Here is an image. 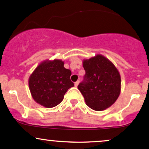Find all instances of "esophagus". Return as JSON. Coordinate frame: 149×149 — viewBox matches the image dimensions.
I'll return each instance as SVG.
<instances>
[{"label":"esophagus","instance_id":"esophagus-1","mask_svg":"<svg viewBox=\"0 0 149 149\" xmlns=\"http://www.w3.org/2000/svg\"><path fill=\"white\" fill-rule=\"evenodd\" d=\"M79 81H76V82H75L74 85H75V86L77 87V86H78V85H79Z\"/></svg>","mask_w":149,"mask_h":149}]
</instances>
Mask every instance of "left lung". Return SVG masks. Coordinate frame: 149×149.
I'll return each instance as SVG.
<instances>
[{
    "instance_id": "obj_1",
    "label": "left lung",
    "mask_w": 149,
    "mask_h": 149,
    "mask_svg": "<svg viewBox=\"0 0 149 149\" xmlns=\"http://www.w3.org/2000/svg\"><path fill=\"white\" fill-rule=\"evenodd\" d=\"M83 66L86 74L78 88L86 105L97 111L109 108L120 93L121 80L116 67L101 54L84 59Z\"/></svg>"
}]
</instances>
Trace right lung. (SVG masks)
<instances>
[{"label": "right lung", "mask_w": 149, "mask_h": 149, "mask_svg": "<svg viewBox=\"0 0 149 149\" xmlns=\"http://www.w3.org/2000/svg\"><path fill=\"white\" fill-rule=\"evenodd\" d=\"M70 75L71 71L64 68L61 60H46L40 63L29 79L34 101L46 108L58 105L67 91L74 86L70 79Z\"/></svg>", "instance_id": "add662e5"}]
</instances>
